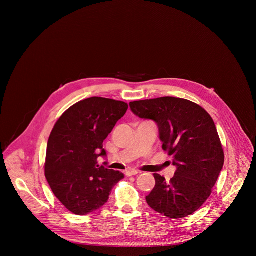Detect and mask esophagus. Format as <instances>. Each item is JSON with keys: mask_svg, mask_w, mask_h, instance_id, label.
I'll list each match as a JSON object with an SVG mask.
<instances>
[{"mask_svg": "<svg viewBox=\"0 0 256 256\" xmlns=\"http://www.w3.org/2000/svg\"><path fill=\"white\" fill-rule=\"evenodd\" d=\"M138 172V170H134V169H128V170H126V172H124V175L126 176V177H130V176H134V175H136Z\"/></svg>", "mask_w": 256, "mask_h": 256, "instance_id": "esophagus-1", "label": "esophagus"}]
</instances>
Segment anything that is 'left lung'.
<instances>
[{"instance_id": "left-lung-1", "label": "left lung", "mask_w": 256, "mask_h": 256, "mask_svg": "<svg viewBox=\"0 0 256 256\" xmlns=\"http://www.w3.org/2000/svg\"><path fill=\"white\" fill-rule=\"evenodd\" d=\"M130 106L138 118L158 124L162 148L177 167L170 181L154 174L156 184L146 200L170 218L194 214L212 194L224 165L212 118L198 104L176 97L132 101Z\"/></svg>"}]
</instances>
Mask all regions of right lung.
<instances>
[{
	"mask_svg": "<svg viewBox=\"0 0 256 256\" xmlns=\"http://www.w3.org/2000/svg\"><path fill=\"white\" fill-rule=\"evenodd\" d=\"M128 103L91 97L72 105L56 122L46 149L44 174L58 200L72 214L100 208L124 176L100 166L103 140L126 114Z\"/></svg>",
	"mask_w": 256,
	"mask_h": 256,
	"instance_id": "add662e5",
	"label": "right lung"
}]
</instances>
